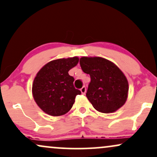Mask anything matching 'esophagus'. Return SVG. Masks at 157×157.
Here are the masks:
<instances>
[{
	"instance_id": "esophagus-1",
	"label": "esophagus",
	"mask_w": 157,
	"mask_h": 157,
	"mask_svg": "<svg viewBox=\"0 0 157 157\" xmlns=\"http://www.w3.org/2000/svg\"><path fill=\"white\" fill-rule=\"evenodd\" d=\"M81 93L83 94H84L85 93H86V86H83L82 88L81 89Z\"/></svg>"
}]
</instances>
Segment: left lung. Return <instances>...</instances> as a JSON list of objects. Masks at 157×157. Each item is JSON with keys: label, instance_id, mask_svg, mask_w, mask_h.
I'll return each instance as SVG.
<instances>
[{"label": "left lung", "instance_id": "8db88e82", "mask_svg": "<svg viewBox=\"0 0 157 157\" xmlns=\"http://www.w3.org/2000/svg\"><path fill=\"white\" fill-rule=\"evenodd\" d=\"M79 63L83 72L90 75L86 95L94 109L103 113H111L125 104L128 83L118 67L99 57H82Z\"/></svg>", "mask_w": 157, "mask_h": 157}]
</instances>
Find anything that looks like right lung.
Here are the masks:
<instances>
[{"label": "right lung", "instance_id": "add662e5", "mask_svg": "<svg viewBox=\"0 0 157 157\" xmlns=\"http://www.w3.org/2000/svg\"><path fill=\"white\" fill-rule=\"evenodd\" d=\"M78 58H62L50 61L34 78L32 93L36 103L44 113L59 116L70 110L81 91L74 87V78L68 74Z\"/></svg>", "mask_w": 157, "mask_h": 157}]
</instances>
